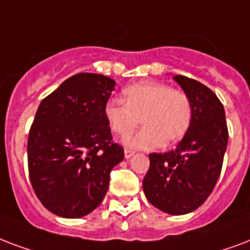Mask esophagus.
<instances>
[{
    "instance_id": "esophagus-1",
    "label": "esophagus",
    "mask_w": 250,
    "mask_h": 250,
    "mask_svg": "<svg viewBox=\"0 0 250 250\" xmlns=\"http://www.w3.org/2000/svg\"><path fill=\"white\" fill-rule=\"evenodd\" d=\"M132 156H133V150L125 149V159H131Z\"/></svg>"
}]
</instances>
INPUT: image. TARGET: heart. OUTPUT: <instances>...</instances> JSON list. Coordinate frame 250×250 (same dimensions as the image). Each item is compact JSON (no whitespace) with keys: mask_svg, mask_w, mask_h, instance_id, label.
I'll list each match as a JSON object with an SVG mask.
<instances>
[{"mask_svg":"<svg viewBox=\"0 0 250 250\" xmlns=\"http://www.w3.org/2000/svg\"><path fill=\"white\" fill-rule=\"evenodd\" d=\"M123 101H107L104 119L112 132L125 135L143 123L140 131L123 139L132 149H155L171 146L184 139L193 119V104L188 95L170 85L143 81L123 89Z\"/></svg>","mask_w":250,"mask_h":250,"instance_id":"1","label":"heart"}]
</instances>
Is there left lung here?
<instances>
[{"label":"left lung","instance_id":"1","mask_svg":"<svg viewBox=\"0 0 250 250\" xmlns=\"http://www.w3.org/2000/svg\"><path fill=\"white\" fill-rule=\"evenodd\" d=\"M193 104L188 133L176 149L150 153L143 181L146 199L170 215L193 212L214 190L228 144L226 112L214 91L185 76H174Z\"/></svg>","mask_w":250,"mask_h":250}]
</instances>
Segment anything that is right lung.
<instances>
[{"instance_id":"obj_1","label":"right lung","mask_w":250,"mask_h":250,"mask_svg":"<svg viewBox=\"0 0 250 250\" xmlns=\"http://www.w3.org/2000/svg\"><path fill=\"white\" fill-rule=\"evenodd\" d=\"M115 81L74 74L42 101L28 133V174L42 205L62 218L90 214L104 201L125 150L104 115Z\"/></svg>"}]
</instances>
